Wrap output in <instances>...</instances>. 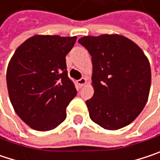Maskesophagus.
<instances>
[{
    "label": "esophagus",
    "mask_w": 160,
    "mask_h": 160,
    "mask_svg": "<svg viewBox=\"0 0 160 160\" xmlns=\"http://www.w3.org/2000/svg\"><path fill=\"white\" fill-rule=\"evenodd\" d=\"M86 83H87V80H86L85 78H81L80 80H77V84L79 85V87H82V86H84Z\"/></svg>",
    "instance_id": "1"
}]
</instances>
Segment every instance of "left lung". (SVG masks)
<instances>
[{
  "label": "left lung",
  "instance_id": "1",
  "mask_svg": "<svg viewBox=\"0 0 160 160\" xmlns=\"http://www.w3.org/2000/svg\"><path fill=\"white\" fill-rule=\"evenodd\" d=\"M79 43L92 62L94 93L86 101L91 119L106 130L129 125L144 109L151 86L150 64L143 50L118 34L85 36Z\"/></svg>",
  "mask_w": 160,
  "mask_h": 160
}]
</instances>
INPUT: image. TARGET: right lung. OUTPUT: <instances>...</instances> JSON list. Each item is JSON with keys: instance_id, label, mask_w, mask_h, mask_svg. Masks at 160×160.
<instances>
[{"instance_id": "1", "label": "right lung", "mask_w": 160, "mask_h": 160, "mask_svg": "<svg viewBox=\"0 0 160 160\" xmlns=\"http://www.w3.org/2000/svg\"><path fill=\"white\" fill-rule=\"evenodd\" d=\"M76 40L75 36L35 35L16 49L8 64L6 83L12 106L36 131L46 132L60 125L77 94L66 63Z\"/></svg>"}]
</instances>
